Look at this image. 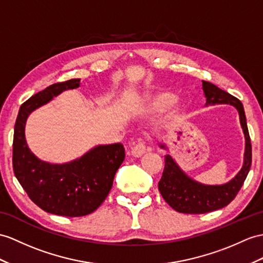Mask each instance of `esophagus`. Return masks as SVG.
I'll use <instances>...</instances> for the list:
<instances>
[{
    "instance_id": "1",
    "label": "esophagus",
    "mask_w": 263,
    "mask_h": 263,
    "mask_svg": "<svg viewBox=\"0 0 263 263\" xmlns=\"http://www.w3.org/2000/svg\"><path fill=\"white\" fill-rule=\"evenodd\" d=\"M130 153L134 157H142L146 153V147H145L144 143H138L136 145H134L132 147Z\"/></svg>"
}]
</instances>
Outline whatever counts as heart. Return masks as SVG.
<instances>
[{"label":"heart","mask_w":263,"mask_h":263,"mask_svg":"<svg viewBox=\"0 0 263 263\" xmlns=\"http://www.w3.org/2000/svg\"><path fill=\"white\" fill-rule=\"evenodd\" d=\"M177 95L170 90H161L155 93H145L132 100L129 110L132 114L155 112L168 109L177 101Z\"/></svg>","instance_id":"heart-1"}]
</instances>
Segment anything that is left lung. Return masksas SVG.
<instances>
[{"instance_id":"1","label":"left lung","mask_w":263,"mask_h":263,"mask_svg":"<svg viewBox=\"0 0 263 263\" xmlns=\"http://www.w3.org/2000/svg\"><path fill=\"white\" fill-rule=\"evenodd\" d=\"M203 91L206 98L205 106L231 105L239 112L240 124L245 134L246 147L243 165L232 180L221 185H208L191 178L171 155H165V168L158 183V190L165 202L180 213L202 214L222 209L233 201L242 187L252 162V147L250 142L247 118L241 101L232 95L222 90L208 81H203ZM163 149H168L164 143L159 144Z\"/></svg>"}]
</instances>
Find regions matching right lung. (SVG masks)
Masks as SVG:
<instances>
[{
  "label": "right lung",
  "instance_id": "1",
  "mask_svg": "<svg viewBox=\"0 0 263 263\" xmlns=\"http://www.w3.org/2000/svg\"><path fill=\"white\" fill-rule=\"evenodd\" d=\"M79 86L80 79L58 82L23 102L13 136V171L23 190L46 212L70 217L90 214L105 201L125 159L124 146L98 145L71 162L52 164L31 152L25 139V124L32 111Z\"/></svg>",
  "mask_w": 263,
  "mask_h": 263
}]
</instances>
